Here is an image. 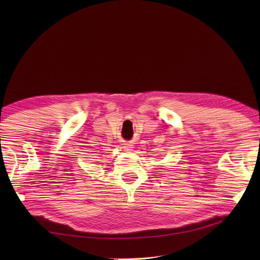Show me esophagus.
<instances>
[{
    "instance_id": "1",
    "label": "esophagus",
    "mask_w": 260,
    "mask_h": 260,
    "mask_svg": "<svg viewBox=\"0 0 260 260\" xmlns=\"http://www.w3.org/2000/svg\"><path fill=\"white\" fill-rule=\"evenodd\" d=\"M123 148H124L126 152H131V151H133V145H132L131 143L126 142V143H124V144H123Z\"/></svg>"
}]
</instances>
